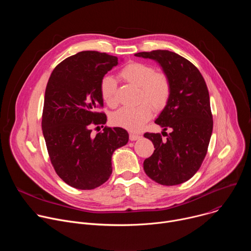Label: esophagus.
<instances>
[{
  "label": "esophagus",
  "mask_w": 251,
  "mask_h": 251,
  "mask_svg": "<svg viewBox=\"0 0 251 251\" xmlns=\"http://www.w3.org/2000/svg\"><path fill=\"white\" fill-rule=\"evenodd\" d=\"M140 137L141 136L139 134H136V133H130V135H129V138H130L131 141H136V140L140 139Z\"/></svg>",
  "instance_id": "esophagus-1"
}]
</instances>
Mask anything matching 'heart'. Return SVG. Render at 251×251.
<instances>
[{"instance_id": "1", "label": "heart", "mask_w": 251, "mask_h": 251, "mask_svg": "<svg viewBox=\"0 0 251 251\" xmlns=\"http://www.w3.org/2000/svg\"><path fill=\"white\" fill-rule=\"evenodd\" d=\"M122 77L140 87V100L137 106H124L111 115V122L119 127L137 131L153 115V107L163 109L171 96V82L165 74L156 73L155 68L143 62H131L121 70ZM100 93L104 102L114 107L116 99V80L105 75L100 81ZM153 106H152L151 105Z\"/></svg>"}]
</instances>
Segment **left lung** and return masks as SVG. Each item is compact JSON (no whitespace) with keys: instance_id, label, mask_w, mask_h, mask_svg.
I'll use <instances>...</instances> for the list:
<instances>
[{"instance_id":"left-lung-1","label":"left lung","mask_w":251,"mask_h":251,"mask_svg":"<svg viewBox=\"0 0 251 251\" xmlns=\"http://www.w3.org/2000/svg\"><path fill=\"white\" fill-rule=\"evenodd\" d=\"M135 56L159 63L171 82V96L155 123L163 133H145L155 151L144 161L149 177L164 186L187 182L200 169L212 133V115L208 90L199 69L188 59L169 50L138 52Z\"/></svg>"}]
</instances>
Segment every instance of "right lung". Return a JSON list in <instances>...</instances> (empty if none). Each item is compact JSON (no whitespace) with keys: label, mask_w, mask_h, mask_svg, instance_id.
Here are the masks:
<instances>
[{"label":"right lung","mask_w":251,"mask_h":251,"mask_svg":"<svg viewBox=\"0 0 251 251\" xmlns=\"http://www.w3.org/2000/svg\"><path fill=\"white\" fill-rule=\"evenodd\" d=\"M105 52L80 51L61 61L49 79L42 128L50 162L61 180L78 190H92L112 174V155L129 140L120 127H104L96 136L91 126L106 123L100 81L118 64Z\"/></svg>","instance_id":"obj_1"}]
</instances>
